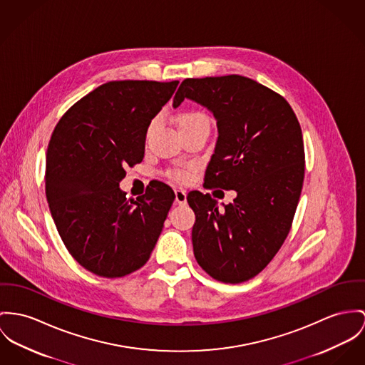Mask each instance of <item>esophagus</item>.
Returning a JSON list of instances; mask_svg holds the SVG:
<instances>
[{
  "mask_svg": "<svg viewBox=\"0 0 365 365\" xmlns=\"http://www.w3.org/2000/svg\"><path fill=\"white\" fill-rule=\"evenodd\" d=\"M175 201H176L179 205L186 204V192H185L183 189H176V190H175Z\"/></svg>",
  "mask_w": 365,
  "mask_h": 365,
  "instance_id": "esophagus-1",
  "label": "esophagus"
}]
</instances>
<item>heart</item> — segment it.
Wrapping results in <instances>:
<instances>
[{"mask_svg":"<svg viewBox=\"0 0 365 365\" xmlns=\"http://www.w3.org/2000/svg\"><path fill=\"white\" fill-rule=\"evenodd\" d=\"M155 125V119L148 126V133L153 130ZM176 125L180 130V133L192 130L198 126H210V118L208 115L200 110H186L183 113H178L176 116ZM168 176L173 180H189L192 178V169L189 168H173L169 169Z\"/></svg>","mask_w":365,"mask_h":365,"instance_id":"b5f03b06","label":"heart"}]
</instances>
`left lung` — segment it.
<instances>
[{
	"instance_id": "1",
	"label": "left lung",
	"mask_w": 365,
	"mask_h": 365,
	"mask_svg": "<svg viewBox=\"0 0 365 365\" xmlns=\"http://www.w3.org/2000/svg\"><path fill=\"white\" fill-rule=\"evenodd\" d=\"M185 98L212 111L218 125L204 187L237 193L224 208L210 193L187 195L196 214L195 257L217 281H249L271 262L292 227L306 169L300 123L281 94L240 75L185 79L173 107Z\"/></svg>"
}]
</instances>
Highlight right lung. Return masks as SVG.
<instances>
[{
	"label": "right lung",
	"instance_id": "add662e5",
	"mask_svg": "<svg viewBox=\"0 0 365 365\" xmlns=\"http://www.w3.org/2000/svg\"><path fill=\"white\" fill-rule=\"evenodd\" d=\"M179 82L101 84L62 115L46 161V196L58 233L84 269L122 278L148 261L175 193L153 182L128 200L125 168L140 164L151 119Z\"/></svg>",
	"mask_w": 365,
	"mask_h": 365
}]
</instances>
